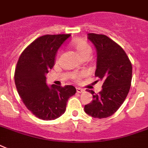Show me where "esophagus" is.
Segmentation results:
<instances>
[{"label": "esophagus", "mask_w": 148, "mask_h": 148, "mask_svg": "<svg viewBox=\"0 0 148 148\" xmlns=\"http://www.w3.org/2000/svg\"><path fill=\"white\" fill-rule=\"evenodd\" d=\"M76 90H77V93H82V92H84V89H82V88H77Z\"/></svg>", "instance_id": "34e87169"}]
</instances>
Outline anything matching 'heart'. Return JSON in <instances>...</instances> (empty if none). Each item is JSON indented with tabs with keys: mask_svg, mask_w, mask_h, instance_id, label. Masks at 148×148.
<instances>
[{
	"mask_svg": "<svg viewBox=\"0 0 148 148\" xmlns=\"http://www.w3.org/2000/svg\"><path fill=\"white\" fill-rule=\"evenodd\" d=\"M72 46L74 47L75 51H77V53H78L80 57H84V56H89L91 54L92 52V49L88 43L86 42L85 40H81V39H78V40H75L74 41H72L71 43ZM60 53H58L57 55V58H58ZM83 76V74L81 73H76L73 75V78L76 81H79L80 79L81 78V77Z\"/></svg>",
	"mask_w": 148,
	"mask_h": 148,
	"instance_id": "b5f03b06",
	"label": "heart"
}]
</instances>
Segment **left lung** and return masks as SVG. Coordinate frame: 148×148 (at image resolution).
Masks as SVG:
<instances>
[{"label": "left lung", "mask_w": 148, "mask_h": 148, "mask_svg": "<svg viewBox=\"0 0 148 148\" xmlns=\"http://www.w3.org/2000/svg\"><path fill=\"white\" fill-rule=\"evenodd\" d=\"M88 40L97 51L95 76L103 81L102 90L93 95V101L84 106V111L95 118L114 114L124 103L131 88L132 65L121 46L103 34H88Z\"/></svg>", "instance_id": "obj_1"}]
</instances>
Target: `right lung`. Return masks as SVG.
Returning a JSON list of instances; mask_svg holds the SVG:
<instances>
[{
  "label": "right lung",
  "instance_id": "add662e5",
  "mask_svg": "<svg viewBox=\"0 0 148 148\" xmlns=\"http://www.w3.org/2000/svg\"><path fill=\"white\" fill-rule=\"evenodd\" d=\"M70 36H41L22 52L17 61L14 73L17 92L27 108L40 119L60 117L69 97L76 93L72 85L48 87L46 83V74L54 65L58 50Z\"/></svg>",
  "mask_w": 148,
  "mask_h": 148
}]
</instances>
